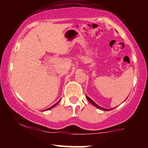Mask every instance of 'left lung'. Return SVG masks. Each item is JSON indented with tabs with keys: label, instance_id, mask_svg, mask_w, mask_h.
Instances as JSON below:
<instances>
[{
	"label": "left lung",
	"instance_id": "left-lung-1",
	"mask_svg": "<svg viewBox=\"0 0 148 148\" xmlns=\"http://www.w3.org/2000/svg\"><path fill=\"white\" fill-rule=\"evenodd\" d=\"M86 98H87V99L88 100V101H89V102H90V103H91L92 104V105H94V106H95V107H97V108H99V109L103 110V111H109V110H110V109H106V108H101V107H100L99 106H98V105L97 104V103H95L94 101H93L92 100V99H90V98H89V97H88L87 95H86Z\"/></svg>",
	"mask_w": 148,
	"mask_h": 148
}]
</instances>
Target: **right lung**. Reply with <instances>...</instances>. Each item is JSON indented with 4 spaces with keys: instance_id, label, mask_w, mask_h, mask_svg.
Returning a JSON list of instances; mask_svg holds the SVG:
<instances>
[{
    "instance_id": "right-lung-1",
    "label": "right lung",
    "mask_w": 148,
    "mask_h": 148,
    "mask_svg": "<svg viewBox=\"0 0 148 148\" xmlns=\"http://www.w3.org/2000/svg\"><path fill=\"white\" fill-rule=\"evenodd\" d=\"M59 101H58V102H59ZM58 102H57L56 103H55V104H54V105H53V106H51L50 107V108H47V110H49V109H51V108H53V107L54 106H56V105H57L58 104Z\"/></svg>"
}]
</instances>
